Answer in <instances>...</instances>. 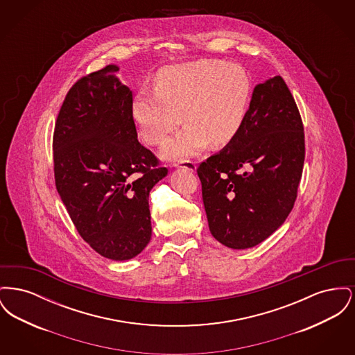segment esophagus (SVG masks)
<instances>
[{
    "label": "esophagus",
    "mask_w": 355,
    "mask_h": 355,
    "mask_svg": "<svg viewBox=\"0 0 355 355\" xmlns=\"http://www.w3.org/2000/svg\"><path fill=\"white\" fill-rule=\"evenodd\" d=\"M174 166H177V168H182V169L189 170V171H196V169H197L196 162L189 161V159L181 161V162H177Z\"/></svg>",
    "instance_id": "1"
}]
</instances>
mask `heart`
Instances as JSON below:
<instances>
[{
  "instance_id": "b5f03b06",
  "label": "heart",
  "mask_w": 355,
  "mask_h": 355,
  "mask_svg": "<svg viewBox=\"0 0 355 355\" xmlns=\"http://www.w3.org/2000/svg\"><path fill=\"white\" fill-rule=\"evenodd\" d=\"M252 98V83L236 64L198 60L158 71L155 87L141 89L132 101V117L145 142L162 144L180 125L185 128L162 146L168 161H182L211 142H232L242 129Z\"/></svg>"
}]
</instances>
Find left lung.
<instances>
[{"label": "left lung", "mask_w": 355, "mask_h": 355, "mask_svg": "<svg viewBox=\"0 0 355 355\" xmlns=\"http://www.w3.org/2000/svg\"><path fill=\"white\" fill-rule=\"evenodd\" d=\"M304 161L302 119L275 76L254 87L236 138L197 169L213 236L236 250L270 236L294 206Z\"/></svg>", "instance_id": "obj_1"}]
</instances>
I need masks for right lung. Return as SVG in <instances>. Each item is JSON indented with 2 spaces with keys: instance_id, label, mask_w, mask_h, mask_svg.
<instances>
[{
  "instance_id": "1",
  "label": "right lung",
  "mask_w": 355,
  "mask_h": 355,
  "mask_svg": "<svg viewBox=\"0 0 355 355\" xmlns=\"http://www.w3.org/2000/svg\"><path fill=\"white\" fill-rule=\"evenodd\" d=\"M117 65L69 90L53 135L57 191L77 232L113 261L141 253L152 238L149 193L168 169L137 139L132 90Z\"/></svg>"
}]
</instances>
